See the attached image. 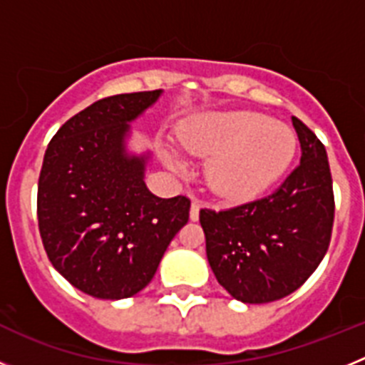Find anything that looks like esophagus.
<instances>
[{
	"label": "esophagus",
	"mask_w": 365,
	"mask_h": 365,
	"mask_svg": "<svg viewBox=\"0 0 365 365\" xmlns=\"http://www.w3.org/2000/svg\"><path fill=\"white\" fill-rule=\"evenodd\" d=\"M199 219V202L192 197V206H190V221H197Z\"/></svg>",
	"instance_id": "1"
}]
</instances>
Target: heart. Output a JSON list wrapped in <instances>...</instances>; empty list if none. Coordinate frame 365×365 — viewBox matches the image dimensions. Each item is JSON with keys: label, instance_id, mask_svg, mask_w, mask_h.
Returning <instances> with one entry per match:
<instances>
[{"label": "heart", "instance_id": "1", "mask_svg": "<svg viewBox=\"0 0 365 365\" xmlns=\"http://www.w3.org/2000/svg\"><path fill=\"white\" fill-rule=\"evenodd\" d=\"M179 144L186 153L210 160L206 182L217 197L232 202L256 199L287 172L294 159V131L256 111L208 113L179 130ZM163 159L180 172L182 163L173 150Z\"/></svg>", "mask_w": 365, "mask_h": 365}]
</instances>
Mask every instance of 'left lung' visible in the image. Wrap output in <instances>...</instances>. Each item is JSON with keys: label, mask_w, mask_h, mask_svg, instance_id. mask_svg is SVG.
Wrapping results in <instances>:
<instances>
[{"label": "left lung", "mask_w": 365, "mask_h": 365, "mask_svg": "<svg viewBox=\"0 0 365 365\" xmlns=\"http://www.w3.org/2000/svg\"><path fill=\"white\" fill-rule=\"evenodd\" d=\"M299 166L272 195L230 210H201L206 257L219 285L243 303L285 298L327 252L334 219L327 151L299 118Z\"/></svg>", "instance_id": "8db88e82"}]
</instances>
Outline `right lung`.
<instances>
[{
  "mask_svg": "<svg viewBox=\"0 0 365 365\" xmlns=\"http://www.w3.org/2000/svg\"><path fill=\"white\" fill-rule=\"evenodd\" d=\"M163 89L102 98L66 122L47 146L38 180V227L54 269L100 299L151 282L190 217L185 195L160 199L144 182L151 155L128 148L131 122Z\"/></svg>",
  "mask_w": 365,
  "mask_h": 365,
  "instance_id": "right-lung-1",
  "label": "right lung"
}]
</instances>
